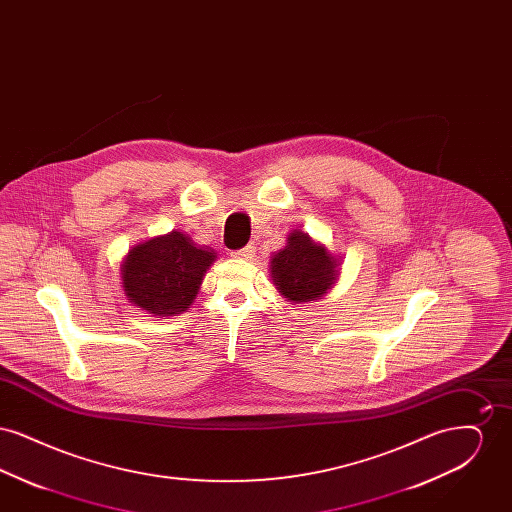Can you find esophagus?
Segmentation results:
<instances>
[{
    "instance_id": "1",
    "label": "esophagus",
    "mask_w": 512,
    "mask_h": 512,
    "mask_svg": "<svg viewBox=\"0 0 512 512\" xmlns=\"http://www.w3.org/2000/svg\"><path fill=\"white\" fill-rule=\"evenodd\" d=\"M255 255V245L247 244L242 249H236L232 251V257L236 259H251Z\"/></svg>"
}]
</instances>
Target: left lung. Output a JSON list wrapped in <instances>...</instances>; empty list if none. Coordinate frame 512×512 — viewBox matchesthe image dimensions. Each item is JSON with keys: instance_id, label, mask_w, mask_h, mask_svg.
Segmentation results:
<instances>
[{"instance_id": "8db88e82", "label": "left lung", "mask_w": 512, "mask_h": 512, "mask_svg": "<svg viewBox=\"0 0 512 512\" xmlns=\"http://www.w3.org/2000/svg\"><path fill=\"white\" fill-rule=\"evenodd\" d=\"M276 288L295 303L313 301L330 290L336 278V263L324 245H318L303 232H293L288 245L270 261Z\"/></svg>"}]
</instances>
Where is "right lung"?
I'll use <instances>...</instances> for the list:
<instances>
[{"label": "right lung", "mask_w": 512, "mask_h": 512, "mask_svg": "<svg viewBox=\"0 0 512 512\" xmlns=\"http://www.w3.org/2000/svg\"><path fill=\"white\" fill-rule=\"evenodd\" d=\"M215 259L213 249L195 245L182 232H171L128 253L122 288L140 309L155 317H172L194 301L203 274Z\"/></svg>", "instance_id": "right-lung-1"}]
</instances>
